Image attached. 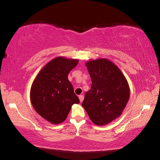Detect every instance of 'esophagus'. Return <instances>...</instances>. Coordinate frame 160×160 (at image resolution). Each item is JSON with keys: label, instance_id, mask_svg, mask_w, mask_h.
<instances>
[{"label": "esophagus", "instance_id": "esophagus-1", "mask_svg": "<svg viewBox=\"0 0 160 160\" xmlns=\"http://www.w3.org/2000/svg\"><path fill=\"white\" fill-rule=\"evenodd\" d=\"M79 99H80V102H82L84 99V96L83 95H80L79 96Z\"/></svg>", "mask_w": 160, "mask_h": 160}]
</instances>
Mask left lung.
<instances>
[{"label":"left lung","instance_id":"left-lung-1","mask_svg":"<svg viewBox=\"0 0 160 160\" xmlns=\"http://www.w3.org/2000/svg\"><path fill=\"white\" fill-rule=\"evenodd\" d=\"M85 65L92 85L82 106L94 124L107 125L119 117L125 109L130 97L128 81L121 70L107 58L92 60Z\"/></svg>","mask_w":160,"mask_h":160}]
</instances>
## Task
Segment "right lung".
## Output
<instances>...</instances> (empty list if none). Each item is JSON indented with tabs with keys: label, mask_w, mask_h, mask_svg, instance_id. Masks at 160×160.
Segmentation results:
<instances>
[{
	"label": "right lung",
	"mask_w": 160,
	"mask_h": 160,
	"mask_svg": "<svg viewBox=\"0 0 160 160\" xmlns=\"http://www.w3.org/2000/svg\"><path fill=\"white\" fill-rule=\"evenodd\" d=\"M78 59L59 56L45 65L31 87L30 100L37 113L52 124L66 120L74 104L80 100L68 78Z\"/></svg>",
	"instance_id": "add662e5"
}]
</instances>
